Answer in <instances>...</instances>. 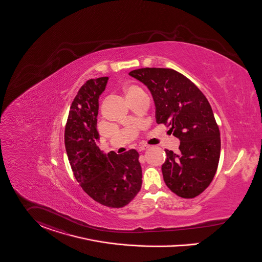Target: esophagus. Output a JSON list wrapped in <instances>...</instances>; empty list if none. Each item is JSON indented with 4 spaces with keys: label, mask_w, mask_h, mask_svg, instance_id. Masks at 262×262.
I'll use <instances>...</instances> for the list:
<instances>
[{
    "label": "esophagus",
    "mask_w": 262,
    "mask_h": 262,
    "mask_svg": "<svg viewBox=\"0 0 262 262\" xmlns=\"http://www.w3.org/2000/svg\"><path fill=\"white\" fill-rule=\"evenodd\" d=\"M149 148H150V146H147V145H142V146H140L139 147V151L140 152H144V151L148 150Z\"/></svg>",
    "instance_id": "obj_1"
}]
</instances>
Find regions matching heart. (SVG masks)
I'll return each mask as SVG.
<instances>
[{
    "instance_id": "b5f03b06",
    "label": "heart",
    "mask_w": 262,
    "mask_h": 262,
    "mask_svg": "<svg viewBox=\"0 0 262 262\" xmlns=\"http://www.w3.org/2000/svg\"><path fill=\"white\" fill-rule=\"evenodd\" d=\"M140 90H141V88H140L139 86H137V85H134V84L127 85V86L125 88V89H124L125 94H126V97H129L130 95H132V94L138 92Z\"/></svg>"
}]
</instances>
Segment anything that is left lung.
<instances>
[{
  "instance_id": "left-lung-1",
  "label": "left lung",
  "mask_w": 262,
  "mask_h": 262,
  "mask_svg": "<svg viewBox=\"0 0 262 262\" xmlns=\"http://www.w3.org/2000/svg\"><path fill=\"white\" fill-rule=\"evenodd\" d=\"M129 74L151 91L158 124L170 126L181 141L178 154L165 150L162 173L167 187L184 199L198 196L211 183L221 154L220 128L207 97L172 69L145 68Z\"/></svg>"
}]
</instances>
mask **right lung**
Segmentation results:
<instances>
[{
	"label": "right lung",
	"instance_id": "1",
	"mask_svg": "<svg viewBox=\"0 0 262 262\" xmlns=\"http://www.w3.org/2000/svg\"><path fill=\"white\" fill-rule=\"evenodd\" d=\"M108 77L89 79L74 97L66 124L64 144L70 167L82 190L108 208H123L139 192L142 169L139 153L131 149L103 154L96 141L99 95Z\"/></svg>",
	"mask_w": 262,
	"mask_h": 262
}]
</instances>
